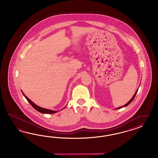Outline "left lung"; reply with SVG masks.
Segmentation results:
<instances>
[{"label":"left lung","mask_w":158,"mask_h":158,"mask_svg":"<svg viewBox=\"0 0 158 158\" xmlns=\"http://www.w3.org/2000/svg\"><path fill=\"white\" fill-rule=\"evenodd\" d=\"M137 91H138V89L137 90V91H135V94H134V96H133V97L131 98V100L127 103V104H126L125 105H123V106H120L119 108H116V110H118V109H120V108H123V107H125V106H127V105L130 104L131 102H132V101L134 100V97H135V96L136 95V94H137Z\"/></svg>","instance_id":"left-lung-1"}]
</instances>
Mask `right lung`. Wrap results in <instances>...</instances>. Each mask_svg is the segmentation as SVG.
I'll list each match as a JSON object with an SVG mask.
<instances>
[{"instance_id":"right-lung-1","label":"right lung","mask_w":158,"mask_h":158,"mask_svg":"<svg viewBox=\"0 0 158 158\" xmlns=\"http://www.w3.org/2000/svg\"><path fill=\"white\" fill-rule=\"evenodd\" d=\"M22 93H23V92L22 91ZM23 95H24V97H25V98L27 100V101H28L30 103V104L32 106V107L34 108V109H35L36 110H38V112H40V113H42V114H54V113H56V112H57L58 111L57 110H48V109H46V108H42V107H40V106H39L37 105H36L35 104H34V102L32 101L31 100H29L28 98L27 97V96H25V94H23ZM64 107V108H65ZM64 108H63L61 110H62Z\"/></svg>"}]
</instances>
